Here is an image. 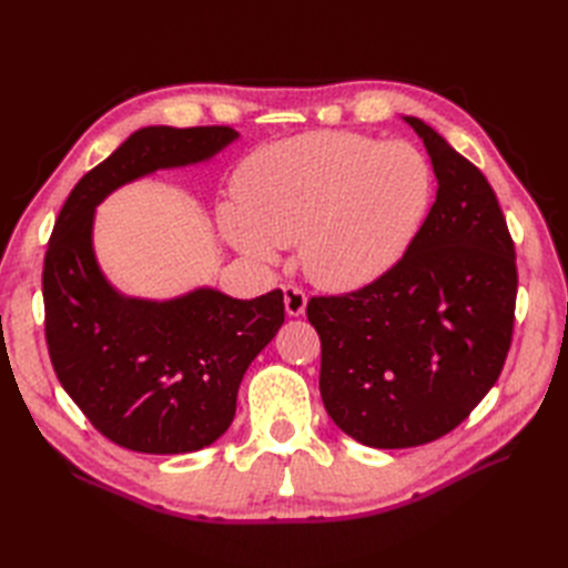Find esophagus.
I'll list each match as a JSON object with an SVG mask.
<instances>
[{
	"label": "esophagus",
	"instance_id": "1",
	"mask_svg": "<svg viewBox=\"0 0 568 568\" xmlns=\"http://www.w3.org/2000/svg\"><path fill=\"white\" fill-rule=\"evenodd\" d=\"M305 305H307L305 291L298 288L296 284H286V286H284V307H286V315H291V317L303 315Z\"/></svg>",
	"mask_w": 568,
	"mask_h": 568
}]
</instances>
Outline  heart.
Listing matches in <instances>:
<instances>
[{
    "label": "heart",
    "instance_id": "1",
    "mask_svg": "<svg viewBox=\"0 0 568 568\" xmlns=\"http://www.w3.org/2000/svg\"><path fill=\"white\" fill-rule=\"evenodd\" d=\"M234 205H220L227 242L257 263L301 244L315 284L348 291L395 267L434 201V170L407 142L322 130L255 149L236 165Z\"/></svg>",
    "mask_w": 568,
    "mask_h": 568
}]
</instances>
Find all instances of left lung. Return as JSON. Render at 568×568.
Listing matches in <instances>:
<instances>
[{"label":"left lung","instance_id":"1","mask_svg":"<svg viewBox=\"0 0 568 568\" xmlns=\"http://www.w3.org/2000/svg\"><path fill=\"white\" fill-rule=\"evenodd\" d=\"M438 194L415 242L384 277L313 296L320 393L334 424L369 448L432 443L471 415L500 376L517 307V253L480 170L424 120Z\"/></svg>","mask_w":568,"mask_h":568}]
</instances>
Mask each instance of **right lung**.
I'll return each mask as SVG.
<instances>
[{
    "mask_svg": "<svg viewBox=\"0 0 568 568\" xmlns=\"http://www.w3.org/2000/svg\"><path fill=\"white\" fill-rule=\"evenodd\" d=\"M230 125L144 128L73 186L51 230L42 270L51 367L82 415L120 448L194 453L227 432L244 372L284 324V294L253 301L213 288L151 303L123 298L92 251L94 205L159 168L225 149Z\"/></svg>",
    "mask_w": 568,
    "mask_h": 568,
    "instance_id": "right-lung-1",
    "label": "right lung"
}]
</instances>
